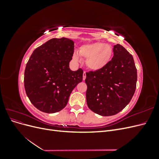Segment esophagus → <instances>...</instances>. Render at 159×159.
Masks as SVG:
<instances>
[{
	"instance_id": "obj_1",
	"label": "esophagus",
	"mask_w": 159,
	"mask_h": 159,
	"mask_svg": "<svg viewBox=\"0 0 159 159\" xmlns=\"http://www.w3.org/2000/svg\"><path fill=\"white\" fill-rule=\"evenodd\" d=\"M86 78V72L84 71V74H83V80H85Z\"/></svg>"
}]
</instances>
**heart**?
I'll list each match as a JSON object with an SVG mask.
<instances>
[{"label": "heart", "mask_w": 159, "mask_h": 159, "mask_svg": "<svg viewBox=\"0 0 159 159\" xmlns=\"http://www.w3.org/2000/svg\"><path fill=\"white\" fill-rule=\"evenodd\" d=\"M113 50L111 46L103 42H93L81 46L78 53L74 52L72 58L75 62L81 61V57L86 59L88 68L93 71L104 68L111 61Z\"/></svg>", "instance_id": "obj_1"}]
</instances>
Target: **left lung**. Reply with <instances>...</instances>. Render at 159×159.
Masks as SVG:
<instances>
[{
	"label": "left lung",
	"instance_id": "left-lung-1",
	"mask_svg": "<svg viewBox=\"0 0 159 159\" xmlns=\"http://www.w3.org/2000/svg\"><path fill=\"white\" fill-rule=\"evenodd\" d=\"M137 71L131 54L120 44L113 46V57L104 68L86 73V101L93 112L111 116L121 111L136 89Z\"/></svg>",
	"mask_w": 159,
	"mask_h": 159
}]
</instances>
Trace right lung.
Wrapping results in <instances>:
<instances>
[{
    "label": "right lung",
    "instance_id": "add662e5",
    "mask_svg": "<svg viewBox=\"0 0 159 159\" xmlns=\"http://www.w3.org/2000/svg\"><path fill=\"white\" fill-rule=\"evenodd\" d=\"M74 52L73 40L52 38L35 49L28 61L24 78L26 93L41 111L54 113L63 109L71 91L82 81V69H70Z\"/></svg>",
    "mask_w": 159,
    "mask_h": 159
}]
</instances>
